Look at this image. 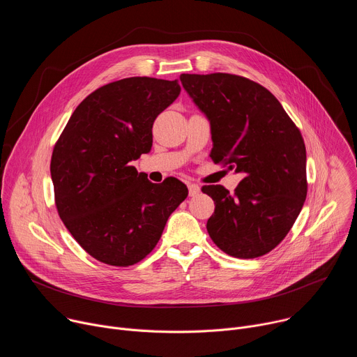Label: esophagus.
<instances>
[{
    "mask_svg": "<svg viewBox=\"0 0 357 357\" xmlns=\"http://www.w3.org/2000/svg\"><path fill=\"white\" fill-rule=\"evenodd\" d=\"M188 189H189V196H196L200 193V188L196 183H188Z\"/></svg>",
    "mask_w": 357,
    "mask_h": 357,
    "instance_id": "34e87169",
    "label": "esophagus"
}]
</instances>
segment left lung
I'll return each instance as SVG.
<instances>
[{
	"label": "left lung",
	"mask_w": 357,
	"mask_h": 357,
	"mask_svg": "<svg viewBox=\"0 0 357 357\" xmlns=\"http://www.w3.org/2000/svg\"><path fill=\"white\" fill-rule=\"evenodd\" d=\"M181 82L211 121L213 162L244 174L233 195L222 185L202 186L215 202L208 233L231 257L264 256L288 234L307 199L301 131L275 96L247 77L183 73Z\"/></svg>",
	"instance_id": "left-lung-1"
}]
</instances>
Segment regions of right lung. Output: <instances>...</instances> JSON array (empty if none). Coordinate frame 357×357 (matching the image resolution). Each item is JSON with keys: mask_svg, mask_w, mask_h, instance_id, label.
Returning <instances> with one entry per match:
<instances>
[{"mask_svg": "<svg viewBox=\"0 0 357 357\" xmlns=\"http://www.w3.org/2000/svg\"><path fill=\"white\" fill-rule=\"evenodd\" d=\"M181 93L178 80L127 77L76 107L50 160L58 213L86 252L128 267L154 250L188 196L176 178L149 182L131 161L152 146V126Z\"/></svg>", "mask_w": 357, "mask_h": 357, "instance_id": "obj_1", "label": "right lung"}]
</instances>
